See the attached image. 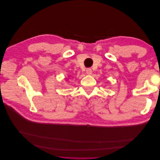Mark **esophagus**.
<instances>
[{
	"mask_svg": "<svg viewBox=\"0 0 160 160\" xmlns=\"http://www.w3.org/2000/svg\"><path fill=\"white\" fill-rule=\"evenodd\" d=\"M86 72L88 75H91L92 74V69L91 68H88L86 69Z\"/></svg>",
	"mask_w": 160,
	"mask_h": 160,
	"instance_id": "1",
	"label": "esophagus"
}]
</instances>
